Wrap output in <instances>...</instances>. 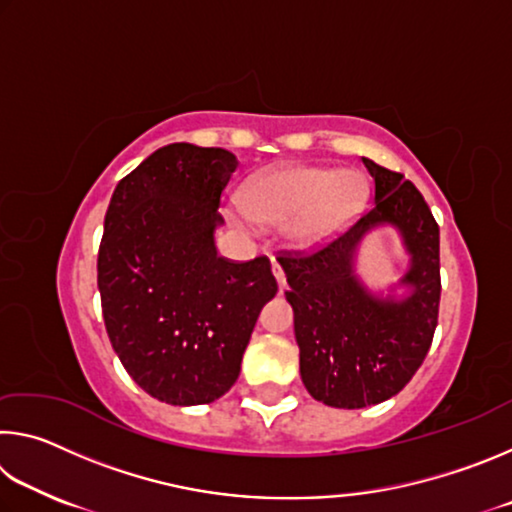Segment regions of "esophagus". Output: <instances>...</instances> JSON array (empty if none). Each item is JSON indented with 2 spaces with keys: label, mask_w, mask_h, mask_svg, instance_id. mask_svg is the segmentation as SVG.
Segmentation results:
<instances>
[{
  "label": "esophagus",
  "mask_w": 512,
  "mask_h": 512,
  "mask_svg": "<svg viewBox=\"0 0 512 512\" xmlns=\"http://www.w3.org/2000/svg\"><path fill=\"white\" fill-rule=\"evenodd\" d=\"M273 273H275L277 284H280V291H284V287H287V277H284V271H282V266H280V262H277V259H273Z\"/></svg>",
  "instance_id": "1"
}]
</instances>
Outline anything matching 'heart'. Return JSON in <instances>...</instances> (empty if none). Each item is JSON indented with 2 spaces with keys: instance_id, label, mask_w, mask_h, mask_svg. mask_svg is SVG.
<instances>
[{
  "instance_id": "1",
  "label": "heart",
  "mask_w": 512,
  "mask_h": 512,
  "mask_svg": "<svg viewBox=\"0 0 512 512\" xmlns=\"http://www.w3.org/2000/svg\"><path fill=\"white\" fill-rule=\"evenodd\" d=\"M368 187L359 171L287 167L255 178L244 205L228 207L230 219L244 225L283 223L284 235L298 248H316L357 219Z\"/></svg>"
}]
</instances>
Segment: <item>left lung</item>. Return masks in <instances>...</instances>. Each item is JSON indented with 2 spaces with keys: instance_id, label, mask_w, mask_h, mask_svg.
Segmentation results:
<instances>
[{
  "instance_id": "8db88e82",
  "label": "left lung",
  "mask_w": 512,
  "mask_h": 512,
  "mask_svg": "<svg viewBox=\"0 0 512 512\" xmlns=\"http://www.w3.org/2000/svg\"><path fill=\"white\" fill-rule=\"evenodd\" d=\"M363 164L375 203L314 253H282L287 300L300 348V377L314 400L363 409L402 391L422 366L438 325L440 230L427 201L402 173ZM395 224L412 255L402 301L379 299L353 275V253L377 224Z\"/></svg>"
}]
</instances>
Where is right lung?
Masks as SVG:
<instances>
[{"label": "right lung", "mask_w": 512, "mask_h": 512, "mask_svg": "<svg viewBox=\"0 0 512 512\" xmlns=\"http://www.w3.org/2000/svg\"><path fill=\"white\" fill-rule=\"evenodd\" d=\"M225 149L162 146L119 180L99 246L103 320L121 366L155 400L210 404L230 391L257 316L277 293L268 257L216 255Z\"/></svg>", "instance_id": "obj_1"}]
</instances>
